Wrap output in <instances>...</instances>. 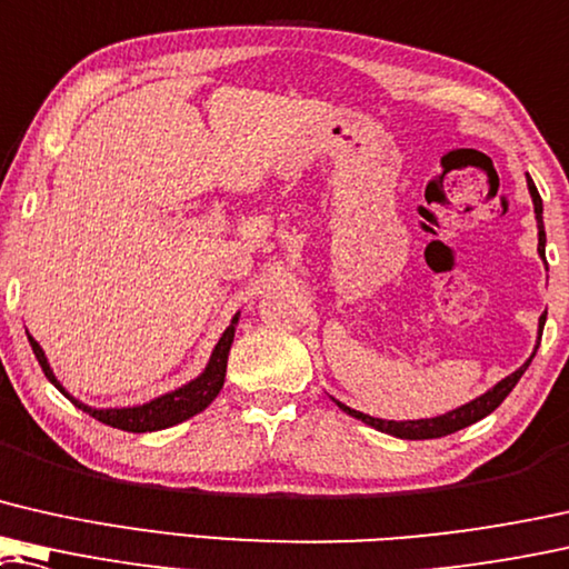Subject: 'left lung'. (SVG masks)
<instances>
[{
    "mask_svg": "<svg viewBox=\"0 0 569 569\" xmlns=\"http://www.w3.org/2000/svg\"><path fill=\"white\" fill-rule=\"evenodd\" d=\"M526 184H529V194H531V202H533V212H537V228H539V257L541 261H547V253H545V246H547V233H545V208H541V197L537 192V187H533L531 177H526ZM545 316L539 318V339H537V346H533L531 357L523 361L521 367L516 369L513 375H508L500 380L498 385H492L488 392L477 395L475 400L465 402V406H459L455 410H449V413L443 416H436V418H418V421H385V418H375V416H367L361 413V410H353L349 406H343V402L333 400L336 406H339L343 413H349L351 418H357V421L367 423L377 428V431L382 433H390V436H398V439H408V441H418V439H439V436H447V433H455L459 431V428H467L472 426L477 421H482L485 416H490L492 410H496L500 402H503L510 390H513L516 382L521 380V375L529 369L531 359L537 357V349H539V341H541V331H545Z\"/></svg>",
    "mask_w": 569,
    "mask_h": 569,
    "instance_id": "1",
    "label": "left lung"
}]
</instances>
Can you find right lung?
Returning <instances> with one entry per match:
<instances>
[{"instance_id":"1","label":"right lung","mask_w":569,"mask_h":569,"mask_svg":"<svg viewBox=\"0 0 569 569\" xmlns=\"http://www.w3.org/2000/svg\"><path fill=\"white\" fill-rule=\"evenodd\" d=\"M238 316H241V312H236L233 320H230V326L226 328L223 336H220L216 349H212L208 365H204V369L194 377V380H189L187 385L177 387V390H171V392H163V395H159V398L141 402V406H126V408H92V406H87V402H81L79 398H73V395L59 382V377L53 375V369H51V365H48V357H46V351L40 349V343L32 339L28 331L24 333H28L32 353H36L38 365L43 367L48 380H51L56 390H61L66 398L73 402V406H77L79 410H84V413H89L92 418H97V421H102L112 428H120V431L146 433V431H161V428L182 423V421H187V418L202 413V410L218 398V392L223 390V382H226L228 351H230V343H233V336H236Z\"/></svg>"}]
</instances>
